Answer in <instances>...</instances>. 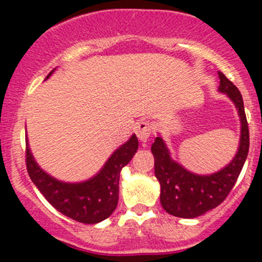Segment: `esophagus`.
Here are the masks:
<instances>
[{
  "mask_svg": "<svg viewBox=\"0 0 262 262\" xmlns=\"http://www.w3.org/2000/svg\"><path fill=\"white\" fill-rule=\"evenodd\" d=\"M152 130H153L152 124L147 120L139 121L138 125H137V128H136L137 137H138L139 141L143 142V143H146V142L148 141V138H149L150 134H152Z\"/></svg>",
  "mask_w": 262,
  "mask_h": 262,
  "instance_id": "esophagus-1",
  "label": "esophagus"
}]
</instances>
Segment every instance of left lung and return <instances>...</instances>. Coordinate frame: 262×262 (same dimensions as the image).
I'll use <instances>...</instances> for the list:
<instances>
[{"label": "left lung", "mask_w": 262, "mask_h": 262, "mask_svg": "<svg viewBox=\"0 0 262 262\" xmlns=\"http://www.w3.org/2000/svg\"><path fill=\"white\" fill-rule=\"evenodd\" d=\"M218 75V91L233 102L241 121L238 149L231 162L210 175H198L171 157L161 134L150 147L155 157V175L161 185V205L168 214L179 218H196L218 207L234 186L247 158L250 137L242 95L223 73Z\"/></svg>", "instance_id": "obj_1"}]
</instances>
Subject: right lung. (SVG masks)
<instances>
[{
	"label": "right lung",
	"mask_w": 262,
	"mask_h": 262,
	"mask_svg": "<svg viewBox=\"0 0 262 262\" xmlns=\"http://www.w3.org/2000/svg\"><path fill=\"white\" fill-rule=\"evenodd\" d=\"M137 149L138 138L133 134L113 152L96 175L84 181L66 182L53 178L38 165L26 139V167L31 181L58 212L81 223L95 224L109 218L115 210L120 171L130 162Z\"/></svg>",
	"instance_id": "add662e5"
}]
</instances>
